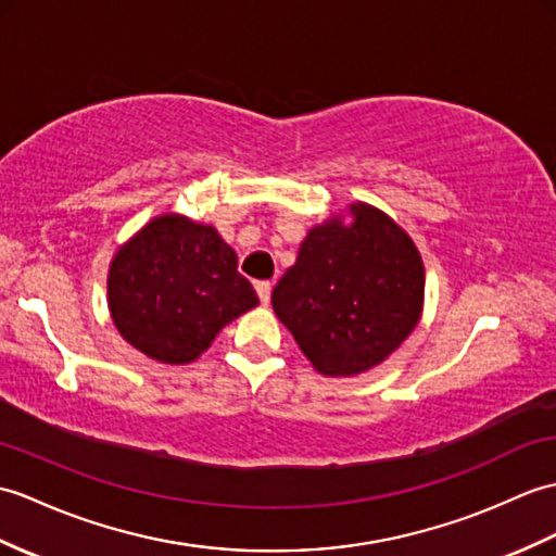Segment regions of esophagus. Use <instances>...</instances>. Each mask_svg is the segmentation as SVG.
Instances as JSON below:
<instances>
[{
  "instance_id": "1",
  "label": "esophagus",
  "mask_w": 556,
  "mask_h": 556,
  "mask_svg": "<svg viewBox=\"0 0 556 556\" xmlns=\"http://www.w3.org/2000/svg\"><path fill=\"white\" fill-rule=\"evenodd\" d=\"M255 291H257V295H261V303L267 305L269 303V295H273V283H269V281H257L255 283Z\"/></svg>"
}]
</instances>
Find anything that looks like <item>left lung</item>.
Returning a JSON list of instances; mask_svg holds the SVG:
<instances>
[{
    "instance_id": "left-lung-1",
    "label": "left lung",
    "mask_w": 556,
    "mask_h": 556,
    "mask_svg": "<svg viewBox=\"0 0 556 556\" xmlns=\"http://www.w3.org/2000/svg\"><path fill=\"white\" fill-rule=\"evenodd\" d=\"M424 263L403 227L367 203L351 223L331 217L307 231L273 307L303 355L327 377L381 365L417 327Z\"/></svg>"
}]
</instances>
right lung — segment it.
Instances as JSON below:
<instances>
[{
  "label": "right lung",
  "mask_w": 556,
  "mask_h": 556,
  "mask_svg": "<svg viewBox=\"0 0 556 556\" xmlns=\"http://www.w3.org/2000/svg\"><path fill=\"white\" fill-rule=\"evenodd\" d=\"M257 305L237 253L217 229L185 215L153 217L109 269V309L121 337L165 365L197 359L231 319Z\"/></svg>",
  "instance_id": "right-lung-1"
}]
</instances>
